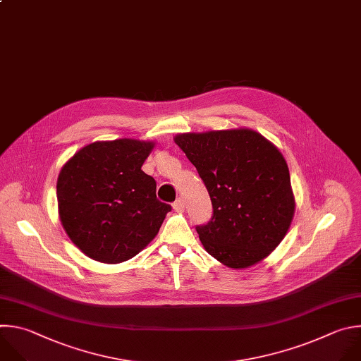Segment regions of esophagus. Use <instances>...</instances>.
<instances>
[{
	"instance_id": "34e87169",
	"label": "esophagus",
	"mask_w": 361,
	"mask_h": 361,
	"mask_svg": "<svg viewBox=\"0 0 361 361\" xmlns=\"http://www.w3.org/2000/svg\"><path fill=\"white\" fill-rule=\"evenodd\" d=\"M172 206H173V209H175L176 212H183V210H185V203H183L182 199H176Z\"/></svg>"
}]
</instances>
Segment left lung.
<instances>
[{"mask_svg":"<svg viewBox=\"0 0 361 361\" xmlns=\"http://www.w3.org/2000/svg\"><path fill=\"white\" fill-rule=\"evenodd\" d=\"M173 140L212 200L210 222L196 228L204 250L231 269L266 259L284 239L296 207L277 147L249 128L178 133Z\"/></svg>","mask_w":361,"mask_h":361,"instance_id":"8db88e82","label":"left lung"}]
</instances>
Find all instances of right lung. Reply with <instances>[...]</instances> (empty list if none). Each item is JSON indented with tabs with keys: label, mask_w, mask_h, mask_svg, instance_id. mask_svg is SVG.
<instances>
[{
	"label": "right lung",
	"mask_w": 361,
	"mask_h": 361,
	"mask_svg": "<svg viewBox=\"0 0 361 361\" xmlns=\"http://www.w3.org/2000/svg\"><path fill=\"white\" fill-rule=\"evenodd\" d=\"M152 140H97L62 166L56 180L59 221L82 253L122 263L158 235L171 204L157 199V182L142 171Z\"/></svg>",
	"instance_id": "obj_1"
}]
</instances>
